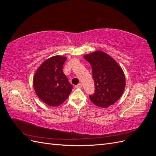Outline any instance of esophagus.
Listing matches in <instances>:
<instances>
[{
  "instance_id": "obj_1",
  "label": "esophagus",
  "mask_w": 156,
  "mask_h": 156,
  "mask_svg": "<svg viewBox=\"0 0 156 156\" xmlns=\"http://www.w3.org/2000/svg\"><path fill=\"white\" fill-rule=\"evenodd\" d=\"M75 87L76 88H81L82 87V84H81V83H79V84H77V85L75 86Z\"/></svg>"
}]
</instances>
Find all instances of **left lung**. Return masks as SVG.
Segmentation results:
<instances>
[{
	"mask_svg": "<svg viewBox=\"0 0 156 156\" xmlns=\"http://www.w3.org/2000/svg\"><path fill=\"white\" fill-rule=\"evenodd\" d=\"M91 65L95 92L90 100L98 107L106 108L114 104L123 94L126 79L122 68L109 55L97 51L84 56Z\"/></svg>",
	"mask_w": 156,
	"mask_h": 156,
	"instance_id": "1",
	"label": "left lung"
}]
</instances>
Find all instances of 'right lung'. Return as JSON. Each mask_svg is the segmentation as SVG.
<instances>
[{"label": "right lung", "mask_w": 156, "mask_h": 156, "mask_svg": "<svg viewBox=\"0 0 156 156\" xmlns=\"http://www.w3.org/2000/svg\"><path fill=\"white\" fill-rule=\"evenodd\" d=\"M66 58L53 56L41 64L33 79L37 96L50 106H58L66 100L73 87L64 73L62 68Z\"/></svg>", "instance_id": "1"}]
</instances>
